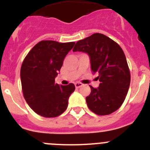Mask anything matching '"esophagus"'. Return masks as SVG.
<instances>
[{
    "mask_svg": "<svg viewBox=\"0 0 150 150\" xmlns=\"http://www.w3.org/2000/svg\"><path fill=\"white\" fill-rule=\"evenodd\" d=\"M75 87H76V88H79V87H81L82 86H83V84H82L81 83H75Z\"/></svg>",
    "mask_w": 150,
    "mask_h": 150,
    "instance_id": "34e87169",
    "label": "esophagus"
}]
</instances>
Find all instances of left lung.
Here are the masks:
<instances>
[{
    "label": "left lung",
    "instance_id": "1",
    "mask_svg": "<svg viewBox=\"0 0 150 150\" xmlns=\"http://www.w3.org/2000/svg\"><path fill=\"white\" fill-rule=\"evenodd\" d=\"M73 51L88 54L91 71L98 74L99 86H89L91 93L86 98L90 110L100 116L117 110L125 99L131 81L121 47L107 36L95 33L76 42Z\"/></svg>",
    "mask_w": 150,
    "mask_h": 150
}]
</instances>
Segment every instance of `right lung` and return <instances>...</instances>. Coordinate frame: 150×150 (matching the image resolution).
<instances>
[{
  "instance_id": "obj_1",
  "label": "right lung",
  "mask_w": 150,
  "mask_h": 150,
  "mask_svg": "<svg viewBox=\"0 0 150 150\" xmlns=\"http://www.w3.org/2000/svg\"><path fill=\"white\" fill-rule=\"evenodd\" d=\"M74 44V42L40 41L31 49L22 63L20 76L24 98L40 116L56 117L67 109L69 97L75 90V86L73 83L59 86L55 83V78Z\"/></svg>"
}]
</instances>
